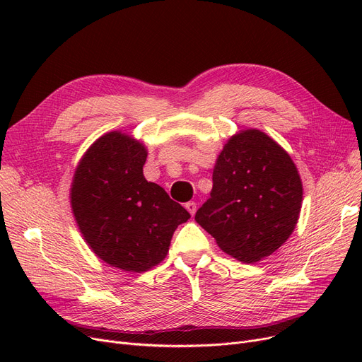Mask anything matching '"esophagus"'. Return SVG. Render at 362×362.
<instances>
[{
    "label": "esophagus",
    "mask_w": 362,
    "mask_h": 362,
    "mask_svg": "<svg viewBox=\"0 0 362 362\" xmlns=\"http://www.w3.org/2000/svg\"><path fill=\"white\" fill-rule=\"evenodd\" d=\"M186 210L191 213V216H194L195 213H197V204L194 202V201H189V202H186Z\"/></svg>",
    "instance_id": "obj_1"
}]
</instances>
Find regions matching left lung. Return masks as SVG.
<instances>
[{
	"label": "left lung",
	"instance_id": "1",
	"mask_svg": "<svg viewBox=\"0 0 362 362\" xmlns=\"http://www.w3.org/2000/svg\"><path fill=\"white\" fill-rule=\"evenodd\" d=\"M210 195L195 214L197 223L223 252L252 264L272 255L292 235L302 182L286 151L264 132L248 129L220 152Z\"/></svg>",
	"mask_w": 362,
	"mask_h": 362
}]
</instances>
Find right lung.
Here are the masks:
<instances>
[{
    "mask_svg": "<svg viewBox=\"0 0 362 362\" xmlns=\"http://www.w3.org/2000/svg\"><path fill=\"white\" fill-rule=\"evenodd\" d=\"M146 148L122 132L95 141L74 171L71 210L83 239L103 261L142 273L160 264L177 226L191 218L144 176Z\"/></svg>",
    "mask_w": 362,
    "mask_h": 362,
    "instance_id": "obj_1",
    "label": "right lung"
}]
</instances>
